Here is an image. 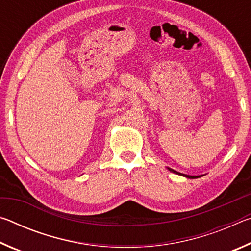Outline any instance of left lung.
Wrapping results in <instances>:
<instances>
[{
  "instance_id": "left-lung-1",
  "label": "left lung",
  "mask_w": 251,
  "mask_h": 251,
  "mask_svg": "<svg viewBox=\"0 0 251 251\" xmlns=\"http://www.w3.org/2000/svg\"><path fill=\"white\" fill-rule=\"evenodd\" d=\"M168 169H169V171H171V172H173V173L179 174V175H181V176H185V177H187V178H198V177H201V176H189V175H184V174L178 173V172H176V171H174V169H171V168H168Z\"/></svg>"
}]
</instances>
